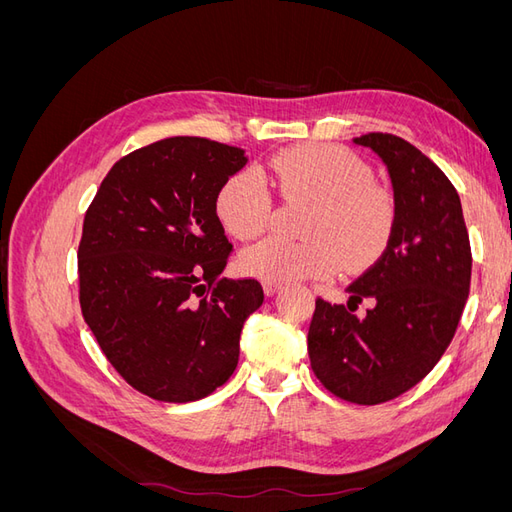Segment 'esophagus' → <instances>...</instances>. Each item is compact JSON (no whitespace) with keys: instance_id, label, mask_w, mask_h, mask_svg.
Wrapping results in <instances>:
<instances>
[{"instance_id":"obj_1","label":"esophagus","mask_w":512,"mask_h":512,"mask_svg":"<svg viewBox=\"0 0 512 512\" xmlns=\"http://www.w3.org/2000/svg\"><path fill=\"white\" fill-rule=\"evenodd\" d=\"M262 288H265V294H267V297H273V294L282 288V284H280V282L265 280V282H262Z\"/></svg>"}]
</instances>
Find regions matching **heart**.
Segmentation results:
<instances>
[{
	"label": "heart",
	"mask_w": 512,
	"mask_h": 512,
	"mask_svg": "<svg viewBox=\"0 0 512 512\" xmlns=\"http://www.w3.org/2000/svg\"><path fill=\"white\" fill-rule=\"evenodd\" d=\"M265 170L284 196L312 200L314 209L303 220V241L269 237L243 250L239 265L245 273L294 282L324 277L337 267L359 271L391 239L395 200L356 153L337 145L288 149ZM215 211L232 237L252 241L271 226L273 196L256 170H239L220 188Z\"/></svg>",
	"instance_id": "obj_1"
}]
</instances>
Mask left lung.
Listing matches in <instances>:
<instances>
[{
    "mask_svg": "<svg viewBox=\"0 0 512 512\" xmlns=\"http://www.w3.org/2000/svg\"><path fill=\"white\" fill-rule=\"evenodd\" d=\"M354 143L389 170L395 226L382 256L346 288V305L316 299L307 352L333 395L376 406L410 391L442 359L470 294L472 252L455 185L425 153L382 132ZM363 300L372 307L356 317Z\"/></svg>",
    "mask_w": 512,
    "mask_h": 512,
    "instance_id": "obj_1",
    "label": "left lung"
}]
</instances>
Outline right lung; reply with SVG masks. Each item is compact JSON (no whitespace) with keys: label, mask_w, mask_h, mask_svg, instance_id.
Segmentation results:
<instances>
[{"label":"right lung","mask_w":512,"mask_h":512,"mask_svg":"<svg viewBox=\"0 0 512 512\" xmlns=\"http://www.w3.org/2000/svg\"><path fill=\"white\" fill-rule=\"evenodd\" d=\"M245 162L243 149L209 138H164L108 170L85 213L83 318L143 395L203 399L239 363L241 329L265 292L222 275L232 243L215 198Z\"/></svg>","instance_id":"obj_1"}]
</instances>
